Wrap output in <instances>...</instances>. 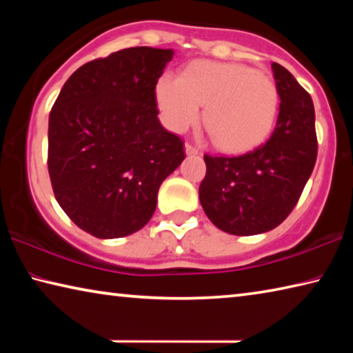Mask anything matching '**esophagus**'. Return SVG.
Returning a JSON list of instances; mask_svg holds the SVG:
<instances>
[{
    "label": "esophagus",
    "instance_id": "1",
    "mask_svg": "<svg viewBox=\"0 0 353 353\" xmlns=\"http://www.w3.org/2000/svg\"><path fill=\"white\" fill-rule=\"evenodd\" d=\"M185 154H187V155H198L199 151L193 145H190V143H185Z\"/></svg>",
    "mask_w": 353,
    "mask_h": 353
}]
</instances>
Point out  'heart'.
I'll return each mask as SVG.
<instances>
[{
  "mask_svg": "<svg viewBox=\"0 0 353 353\" xmlns=\"http://www.w3.org/2000/svg\"><path fill=\"white\" fill-rule=\"evenodd\" d=\"M162 121L182 132L198 121L204 124L219 149L243 152L261 145L276 124L279 88L270 76L238 63L199 61L182 76L163 74L155 85Z\"/></svg>",
  "mask_w": 353,
  "mask_h": 353,
  "instance_id": "obj_1",
  "label": "heart"
}]
</instances>
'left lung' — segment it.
Masks as SVG:
<instances>
[{"label": "left lung", "instance_id": "1", "mask_svg": "<svg viewBox=\"0 0 353 353\" xmlns=\"http://www.w3.org/2000/svg\"><path fill=\"white\" fill-rule=\"evenodd\" d=\"M280 107L270 140L238 157L204 155L199 201L208 219L232 235L265 234L296 207L318 155L312 97L282 65H271Z\"/></svg>", "mask_w": 353, "mask_h": 353}]
</instances>
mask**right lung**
I'll return each mask as SVG.
<instances>
[{
  "label": "right lung",
  "mask_w": 353,
  "mask_h": 353,
  "mask_svg": "<svg viewBox=\"0 0 353 353\" xmlns=\"http://www.w3.org/2000/svg\"><path fill=\"white\" fill-rule=\"evenodd\" d=\"M174 51L135 46L77 68L48 124V171L73 223L121 238L152 218L162 182L183 162V141L159 121L155 85Z\"/></svg>",
  "instance_id": "obj_1"
}]
</instances>
